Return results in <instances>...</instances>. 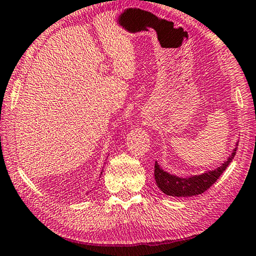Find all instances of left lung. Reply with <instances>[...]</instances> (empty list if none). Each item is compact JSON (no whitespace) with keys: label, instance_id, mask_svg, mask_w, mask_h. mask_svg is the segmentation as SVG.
<instances>
[{"label":"left lung","instance_id":"1","mask_svg":"<svg viewBox=\"0 0 256 256\" xmlns=\"http://www.w3.org/2000/svg\"><path fill=\"white\" fill-rule=\"evenodd\" d=\"M237 146L232 153L230 155V158L225 160L220 166L207 171L202 174H196V176H190L186 178L178 176L176 174H171L160 166L158 160H155V181L158 183L160 191H163L166 196H192L204 194L212 186L214 182L218 180V178L222 176V173L227 168L228 165L234 158L236 155Z\"/></svg>","mask_w":256,"mask_h":256}]
</instances>
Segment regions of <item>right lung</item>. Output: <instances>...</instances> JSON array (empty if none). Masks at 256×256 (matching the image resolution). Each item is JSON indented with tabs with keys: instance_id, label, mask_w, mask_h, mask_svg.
Here are the masks:
<instances>
[{
	"instance_id": "obj_1",
	"label": "right lung",
	"mask_w": 256,
	"mask_h": 256,
	"mask_svg": "<svg viewBox=\"0 0 256 256\" xmlns=\"http://www.w3.org/2000/svg\"><path fill=\"white\" fill-rule=\"evenodd\" d=\"M101 174H102V172H101Z\"/></svg>"
}]
</instances>
